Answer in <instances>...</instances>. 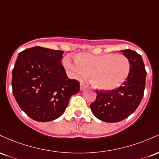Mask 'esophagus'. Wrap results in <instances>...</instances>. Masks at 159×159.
<instances>
[{
	"label": "esophagus",
	"mask_w": 159,
	"mask_h": 159,
	"mask_svg": "<svg viewBox=\"0 0 159 159\" xmlns=\"http://www.w3.org/2000/svg\"><path fill=\"white\" fill-rule=\"evenodd\" d=\"M85 88H86V85H85V83H83V82H81V83H80V90H83V89Z\"/></svg>",
	"instance_id": "esophagus-1"
}]
</instances>
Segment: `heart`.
I'll use <instances>...</instances> for the list:
<instances>
[{"label": "heart", "mask_w": 159, "mask_h": 159, "mask_svg": "<svg viewBox=\"0 0 159 159\" xmlns=\"http://www.w3.org/2000/svg\"><path fill=\"white\" fill-rule=\"evenodd\" d=\"M74 60V62L69 58L64 60V66L70 76L83 78L89 75L94 88L104 92L119 88L127 80L131 70L128 58L120 54L83 52L76 55Z\"/></svg>", "instance_id": "b5f03b06"}]
</instances>
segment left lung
Wrapping results in <instances>:
<instances>
[{"label": "left lung", "mask_w": 159, "mask_h": 159, "mask_svg": "<svg viewBox=\"0 0 159 159\" xmlns=\"http://www.w3.org/2000/svg\"><path fill=\"white\" fill-rule=\"evenodd\" d=\"M122 52L131 64L127 80L111 92H96V100L90 105L94 115L105 122H118L127 118L136 110L143 96L147 71L142 57L131 49Z\"/></svg>", "instance_id": "8db88e82"}]
</instances>
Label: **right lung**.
Here are the masks:
<instances>
[{
	"label": "right lung",
	"mask_w": 159,
	"mask_h": 159,
	"mask_svg": "<svg viewBox=\"0 0 159 159\" xmlns=\"http://www.w3.org/2000/svg\"><path fill=\"white\" fill-rule=\"evenodd\" d=\"M64 52L34 46L19 53L12 71V93L20 108L37 122H50L65 111L80 83L67 77Z\"/></svg>",
	"instance_id": "right-lung-1"
}]
</instances>
